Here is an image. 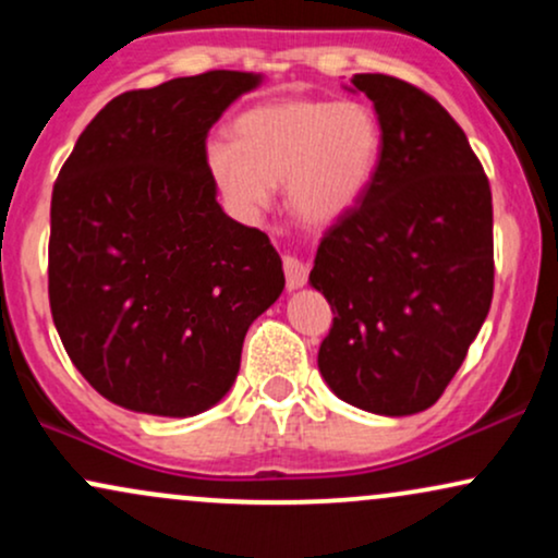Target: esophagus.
I'll return each mask as SVG.
<instances>
[{
	"label": "esophagus",
	"instance_id": "34e87169",
	"mask_svg": "<svg viewBox=\"0 0 558 558\" xmlns=\"http://www.w3.org/2000/svg\"><path fill=\"white\" fill-rule=\"evenodd\" d=\"M283 270H286V283L288 288H301L306 286V280H310V267L301 262L296 254H286L283 257Z\"/></svg>",
	"mask_w": 558,
	"mask_h": 558
}]
</instances>
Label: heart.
Wrapping results in <instances>:
<instances>
[{
    "instance_id": "obj_1",
    "label": "heart",
    "mask_w": 558,
    "mask_h": 558,
    "mask_svg": "<svg viewBox=\"0 0 558 558\" xmlns=\"http://www.w3.org/2000/svg\"><path fill=\"white\" fill-rule=\"evenodd\" d=\"M235 144L213 141L207 165L230 202L254 213L286 181L288 207L325 226L364 196L380 159V125L356 101L288 99L241 114Z\"/></svg>"
}]
</instances>
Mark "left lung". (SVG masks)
<instances>
[{
    "label": "left lung",
    "instance_id": "left-lung-1",
    "mask_svg": "<svg viewBox=\"0 0 558 558\" xmlns=\"http://www.w3.org/2000/svg\"><path fill=\"white\" fill-rule=\"evenodd\" d=\"M380 125L367 191L319 241L312 286L332 325L317 364L338 399L403 417L433 407L493 299V198L483 165L438 99L354 75Z\"/></svg>",
    "mask_w": 558,
    "mask_h": 558
}]
</instances>
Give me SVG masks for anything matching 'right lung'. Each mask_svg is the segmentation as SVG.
I'll list each match as a JSON object with an SVG mask.
<instances>
[{
	"label": "right lung",
	"instance_id": "add662e5",
	"mask_svg": "<svg viewBox=\"0 0 558 558\" xmlns=\"http://www.w3.org/2000/svg\"><path fill=\"white\" fill-rule=\"evenodd\" d=\"M257 83L207 70L114 96L54 181V328L92 388L133 412L215 407L286 286L270 239L222 213L207 165L209 128Z\"/></svg>",
	"mask_w": 558,
	"mask_h": 558
}]
</instances>
